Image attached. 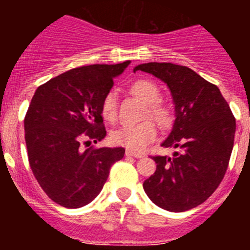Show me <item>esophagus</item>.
Segmentation results:
<instances>
[{"instance_id":"esophagus-1","label":"esophagus","mask_w":250,"mask_h":250,"mask_svg":"<svg viewBox=\"0 0 250 250\" xmlns=\"http://www.w3.org/2000/svg\"><path fill=\"white\" fill-rule=\"evenodd\" d=\"M125 155L126 156H134V158H138V159H140V158H143V154H140V152H134V151H130V150H126V151H125Z\"/></svg>"}]
</instances>
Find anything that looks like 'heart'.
I'll use <instances>...</instances> for the list:
<instances>
[{
    "label": "heart",
    "mask_w": 250,
    "mask_h": 250,
    "mask_svg": "<svg viewBox=\"0 0 250 250\" xmlns=\"http://www.w3.org/2000/svg\"><path fill=\"white\" fill-rule=\"evenodd\" d=\"M131 94L146 104L144 118H150L161 129H167L173 124V112L167 105L160 103L161 91L155 83L150 80H138L130 86ZM100 111L104 120L112 123L118 116V95L109 91L101 101ZM156 129L151 121H143L136 125H124L114 130L110 139L115 145L139 151L155 140Z\"/></svg>",
    "instance_id": "b5f03b06"
}]
</instances>
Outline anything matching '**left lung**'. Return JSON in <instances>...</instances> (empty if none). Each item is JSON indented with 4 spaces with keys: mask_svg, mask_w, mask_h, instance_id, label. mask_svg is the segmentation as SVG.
Segmentation results:
<instances>
[{
    "mask_svg": "<svg viewBox=\"0 0 250 250\" xmlns=\"http://www.w3.org/2000/svg\"><path fill=\"white\" fill-rule=\"evenodd\" d=\"M152 74L169 86L175 123L164 147H178L173 158L152 156L155 173L143 184L154 204L165 210H189L216 190L234 145L235 118L214 83L187 66L170 62L139 65L134 71Z\"/></svg>",
    "mask_w": 250,
    "mask_h": 250,
    "instance_id": "obj_1",
    "label": "left lung"
}]
</instances>
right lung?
<instances>
[{
    "instance_id": "add662e5",
    "label": "right lung",
    "mask_w": 250,
    "mask_h": 250,
    "mask_svg": "<svg viewBox=\"0 0 250 250\" xmlns=\"http://www.w3.org/2000/svg\"><path fill=\"white\" fill-rule=\"evenodd\" d=\"M130 61L72 68L40 85L25 116L28 163L40 187L61 207L81 208L98 196L124 147H89L106 136L100 106Z\"/></svg>"
}]
</instances>
